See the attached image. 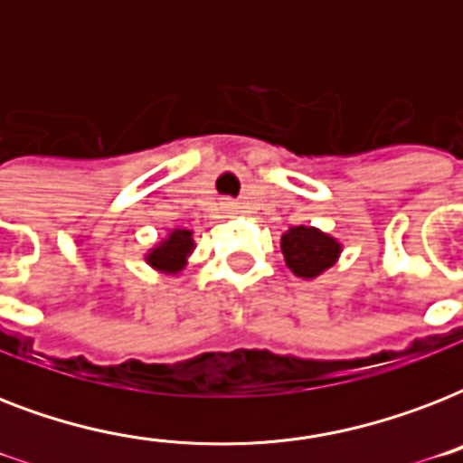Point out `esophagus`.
Masks as SVG:
<instances>
[{
	"label": "esophagus",
	"instance_id": "34e87169",
	"mask_svg": "<svg viewBox=\"0 0 463 463\" xmlns=\"http://www.w3.org/2000/svg\"><path fill=\"white\" fill-rule=\"evenodd\" d=\"M225 209L235 211V209H238V206H235V202H225Z\"/></svg>",
	"mask_w": 463,
	"mask_h": 463
}]
</instances>
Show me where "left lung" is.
<instances>
[{
	"label": "left lung",
	"mask_w": 463,
	"mask_h": 463,
	"mask_svg": "<svg viewBox=\"0 0 463 463\" xmlns=\"http://www.w3.org/2000/svg\"><path fill=\"white\" fill-rule=\"evenodd\" d=\"M281 252L286 267L296 276L312 281L338 261L341 242L312 225H296L281 235Z\"/></svg>",
	"instance_id": "left-lung-1"
}]
</instances>
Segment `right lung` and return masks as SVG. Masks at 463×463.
I'll list each match as a JSON object with an SVG mask.
<instances>
[{
    "mask_svg": "<svg viewBox=\"0 0 463 463\" xmlns=\"http://www.w3.org/2000/svg\"><path fill=\"white\" fill-rule=\"evenodd\" d=\"M194 232L187 228H175L160 240L158 245L148 250L144 260L148 267H154L160 274L175 276L187 267L189 254L194 252Z\"/></svg>",
    "mask_w": 463,
    "mask_h": 463,
    "instance_id": "obj_1",
    "label": "right lung"
}]
</instances>
